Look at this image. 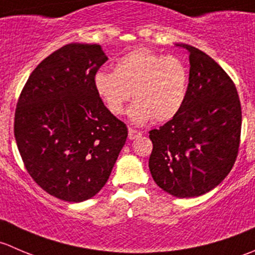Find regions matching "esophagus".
Here are the masks:
<instances>
[{"label":"esophagus","instance_id":"1","mask_svg":"<svg viewBox=\"0 0 255 255\" xmlns=\"http://www.w3.org/2000/svg\"><path fill=\"white\" fill-rule=\"evenodd\" d=\"M140 135H142V132L134 129V128H129V129H128V138H129V139H135V138L140 137Z\"/></svg>","mask_w":255,"mask_h":255}]
</instances>
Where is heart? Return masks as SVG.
Instances as JSON below:
<instances>
[{
	"label": "heart",
	"mask_w": 255,
	"mask_h": 255,
	"mask_svg": "<svg viewBox=\"0 0 255 255\" xmlns=\"http://www.w3.org/2000/svg\"><path fill=\"white\" fill-rule=\"evenodd\" d=\"M94 86L111 115L120 116L130 100V120L143 123L153 118L166 122L175 117L186 99L187 70L175 56H164L149 49H135L115 65V73L99 71Z\"/></svg>",
	"instance_id": "obj_1"
}]
</instances>
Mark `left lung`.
<instances>
[{"label":"left lung","mask_w":255,"mask_h":255,"mask_svg":"<svg viewBox=\"0 0 255 255\" xmlns=\"http://www.w3.org/2000/svg\"><path fill=\"white\" fill-rule=\"evenodd\" d=\"M189 50L190 76L181 110L158 129L149 170L160 189L195 197L217 186L231 171L241 142L242 109L235 82L200 49Z\"/></svg>","instance_id":"obj_1"}]
</instances>
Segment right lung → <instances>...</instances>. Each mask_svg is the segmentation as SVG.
<instances>
[{"label":"right lung","mask_w":255,"mask_h":255,"mask_svg":"<svg viewBox=\"0 0 255 255\" xmlns=\"http://www.w3.org/2000/svg\"><path fill=\"white\" fill-rule=\"evenodd\" d=\"M107 61L99 44L71 43L47 56L25 82L14 137L32 179L51 196L81 202L109 180L128 135L94 86Z\"/></svg>","instance_id":"right-lung-1"}]
</instances>
